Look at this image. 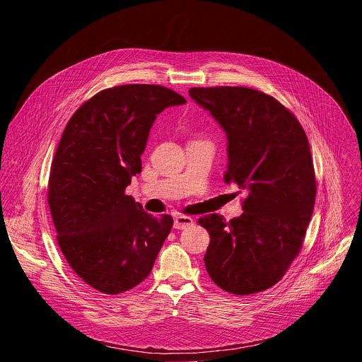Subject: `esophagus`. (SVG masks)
Here are the masks:
<instances>
[{"mask_svg":"<svg viewBox=\"0 0 362 362\" xmlns=\"http://www.w3.org/2000/svg\"><path fill=\"white\" fill-rule=\"evenodd\" d=\"M193 223H194V221H193L190 216L179 215V216L175 218L173 228H175V229H187V228H190Z\"/></svg>","mask_w":362,"mask_h":362,"instance_id":"obj_1","label":"esophagus"}]
</instances>
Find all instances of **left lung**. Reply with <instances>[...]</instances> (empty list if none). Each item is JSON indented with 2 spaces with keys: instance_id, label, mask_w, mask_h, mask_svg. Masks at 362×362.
I'll list each match as a JSON object with an SVG mask.
<instances>
[{
  "instance_id": "1",
  "label": "left lung",
  "mask_w": 362,
  "mask_h": 362,
  "mask_svg": "<svg viewBox=\"0 0 362 362\" xmlns=\"http://www.w3.org/2000/svg\"><path fill=\"white\" fill-rule=\"evenodd\" d=\"M190 97L228 136L226 183L247 192L243 214L197 222L209 232L204 267L233 295L278 284L298 256L311 221L317 180L309 141L298 119L269 94L247 87H192Z\"/></svg>"
}]
</instances>
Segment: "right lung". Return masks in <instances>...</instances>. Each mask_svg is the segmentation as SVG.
I'll return each instance as SVG.
<instances>
[{
  "mask_svg": "<svg viewBox=\"0 0 362 362\" xmlns=\"http://www.w3.org/2000/svg\"><path fill=\"white\" fill-rule=\"evenodd\" d=\"M185 103L159 84L116 86L84 101L63 132L48 206L66 261L98 292L117 295L144 281L173 226L170 215L151 216L124 190L141 172L156 116Z\"/></svg>",
  "mask_w": 362,
  "mask_h": 362,
  "instance_id": "1",
  "label": "right lung"
}]
</instances>
